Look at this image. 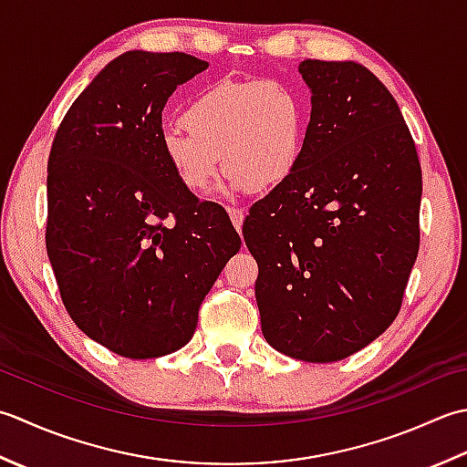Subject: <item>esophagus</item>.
<instances>
[{"label": "esophagus", "instance_id": "obj_1", "mask_svg": "<svg viewBox=\"0 0 467 467\" xmlns=\"http://www.w3.org/2000/svg\"><path fill=\"white\" fill-rule=\"evenodd\" d=\"M227 213H230V220H232V223H234V227L237 232H242V225H244V212L242 209H235V207H230L227 209Z\"/></svg>", "mask_w": 467, "mask_h": 467}]
</instances>
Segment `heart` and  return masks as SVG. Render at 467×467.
<instances>
[{
    "label": "heart",
    "instance_id": "obj_1",
    "mask_svg": "<svg viewBox=\"0 0 467 467\" xmlns=\"http://www.w3.org/2000/svg\"><path fill=\"white\" fill-rule=\"evenodd\" d=\"M308 102L278 80H222L183 110V129L161 135V155L179 185L205 193L222 169L225 189L270 193L296 173L308 130Z\"/></svg>",
    "mask_w": 467,
    "mask_h": 467
}]
</instances>
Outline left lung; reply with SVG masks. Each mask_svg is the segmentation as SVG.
Returning <instances> with one entry per match:
<instances>
[{"mask_svg":"<svg viewBox=\"0 0 467 467\" xmlns=\"http://www.w3.org/2000/svg\"><path fill=\"white\" fill-rule=\"evenodd\" d=\"M312 92L296 173L250 209L247 250L270 345L335 363L391 327L420 252L421 165L393 94L357 62L304 60Z\"/></svg>","mask_w":467,"mask_h":467,"instance_id":"1","label":"left lung"}]
</instances>
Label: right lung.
<instances>
[{"label": "right lung", "instance_id": "add662e5", "mask_svg": "<svg viewBox=\"0 0 467 467\" xmlns=\"http://www.w3.org/2000/svg\"><path fill=\"white\" fill-rule=\"evenodd\" d=\"M183 52L114 58L66 112L47 157L46 250L84 335L127 358L192 340L199 306L242 245L220 205L161 155L163 109L207 68Z\"/></svg>", "mask_w": 467, "mask_h": 467}]
</instances>
